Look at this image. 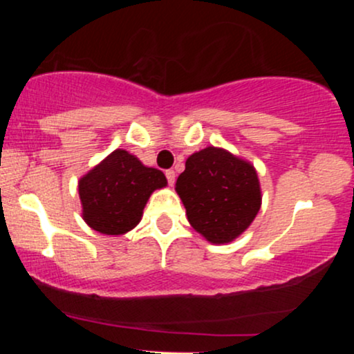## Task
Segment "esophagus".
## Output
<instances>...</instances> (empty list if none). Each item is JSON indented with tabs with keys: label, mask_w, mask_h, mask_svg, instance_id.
<instances>
[{
	"label": "esophagus",
	"mask_w": 354,
	"mask_h": 354,
	"mask_svg": "<svg viewBox=\"0 0 354 354\" xmlns=\"http://www.w3.org/2000/svg\"><path fill=\"white\" fill-rule=\"evenodd\" d=\"M166 180H168L169 186H173L174 180H176V173H174L173 169H168V171H166Z\"/></svg>",
	"instance_id": "1"
}]
</instances>
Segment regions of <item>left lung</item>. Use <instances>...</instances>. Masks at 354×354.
Wrapping results in <instances>:
<instances>
[{"label": "left lung", "instance_id": "left-lung-1", "mask_svg": "<svg viewBox=\"0 0 354 354\" xmlns=\"http://www.w3.org/2000/svg\"><path fill=\"white\" fill-rule=\"evenodd\" d=\"M185 166L174 189L189 225L214 245L236 239L261 208L254 166L214 146L191 154Z\"/></svg>", "mask_w": 354, "mask_h": 354}]
</instances>
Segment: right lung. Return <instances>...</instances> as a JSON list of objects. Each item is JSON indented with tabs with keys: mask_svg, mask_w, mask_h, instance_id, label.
<instances>
[{
	"mask_svg": "<svg viewBox=\"0 0 354 354\" xmlns=\"http://www.w3.org/2000/svg\"><path fill=\"white\" fill-rule=\"evenodd\" d=\"M166 185L163 171L148 168L124 149H115L78 183L83 219L98 233H128L141 221L153 191Z\"/></svg>",
	"mask_w": 354,
	"mask_h": 354,
	"instance_id": "add662e5",
	"label": "right lung"
}]
</instances>
